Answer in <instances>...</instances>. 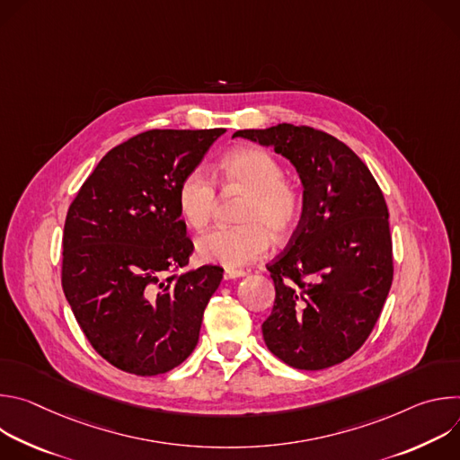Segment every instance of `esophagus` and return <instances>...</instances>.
<instances>
[{
    "mask_svg": "<svg viewBox=\"0 0 460 460\" xmlns=\"http://www.w3.org/2000/svg\"><path fill=\"white\" fill-rule=\"evenodd\" d=\"M247 273L242 271V270H226L224 273V279L226 280H233V279H240V277H245Z\"/></svg>",
    "mask_w": 460,
    "mask_h": 460,
    "instance_id": "esophagus-1",
    "label": "esophagus"
}]
</instances>
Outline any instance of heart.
<instances>
[{"label": "heart", "instance_id": "obj_1", "mask_svg": "<svg viewBox=\"0 0 460 460\" xmlns=\"http://www.w3.org/2000/svg\"><path fill=\"white\" fill-rule=\"evenodd\" d=\"M282 164L268 151L243 147L229 153L220 167L226 189L247 194L236 227H218L196 240V252L206 261L226 268H242L264 256L277 240L289 238L302 218L304 200L296 185L284 180ZM178 211L192 229H204L218 206L211 176L196 167L178 187Z\"/></svg>", "mask_w": 460, "mask_h": 460}]
</instances>
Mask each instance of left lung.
I'll return each instance as SVG.
<instances>
[{
    "label": "left lung",
    "instance_id": "1",
    "mask_svg": "<svg viewBox=\"0 0 460 460\" xmlns=\"http://www.w3.org/2000/svg\"><path fill=\"white\" fill-rule=\"evenodd\" d=\"M296 169L304 209L268 271L275 305L261 323L270 351L296 369L344 362L367 341L393 282L384 194L366 164L341 140L307 125L243 128Z\"/></svg>",
    "mask_w": 460,
    "mask_h": 460
}]
</instances>
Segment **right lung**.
<instances>
[{
    "label": "right lung",
    "mask_w": 460,
    "mask_h": 460,
    "mask_svg": "<svg viewBox=\"0 0 460 460\" xmlns=\"http://www.w3.org/2000/svg\"><path fill=\"white\" fill-rule=\"evenodd\" d=\"M224 128H153L111 149L84 181L63 229L61 286L91 346L114 367L153 376L199 344L224 270L181 275L192 252L178 187Z\"/></svg>",
    "instance_id": "right-lung-1"
}]
</instances>
